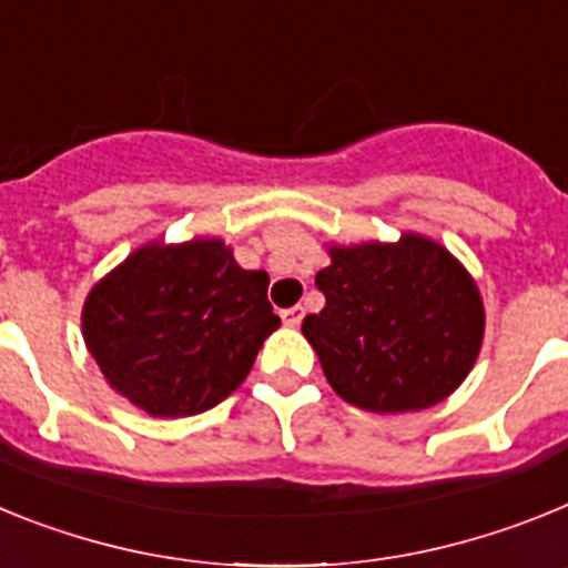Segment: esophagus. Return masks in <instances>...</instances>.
<instances>
[{
    "mask_svg": "<svg viewBox=\"0 0 568 568\" xmlns=\"http://www.w3.org/2000/svg\"><path fill=\"white\" fill-rule=\"evenodd\" d=\"M303 317H305L303 305H294V308H285V312H283V323L291 325V328L303 323Z\"/></svg>",
    "mask_w": 568,
    "mask_h": 568,
    "instance_id": "obj_1",
    "label": "esophagus"
}]
</instances>
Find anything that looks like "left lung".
Segmentation results:
<instances>
[{
	"label": "left lung",
	"mask_w": 568,
	"mask_h": 568,
	"mask_svg": "<svg viewBox=\"0 0 568 568\" xmlns=\"http://www.w3.org/2000/svg\"><path fill=\"white\" fill-rule=\"evenodd\" d=\"M328 256L314 280L325 308L303 334L334 392L374 414L446 400L480 354L486 314L471 274L420 234L332 245Z\"/></svg>",
	"instance_id": "1"
}]
</instances>
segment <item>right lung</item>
I'll list each match as a JSON object with an SVG mask.
<instances>
[{
    "instance_id": "right-lung-1",
    "label": "right lung",
    "mask_w": 568,
    "mask_h": 568,
    "mask_svg": "<svg viewBox=\"0 0 568 568\" xmlns=\"http://www.w3.org/2000/svg\"><path fill=\"white\" fill-rule=\"evenodd\" d=\"M268 274L216 236L148 243L93 285L82 337L108 386L154 417H189L240 388L277 332Z\"/></svg>"
}]
</instances>
